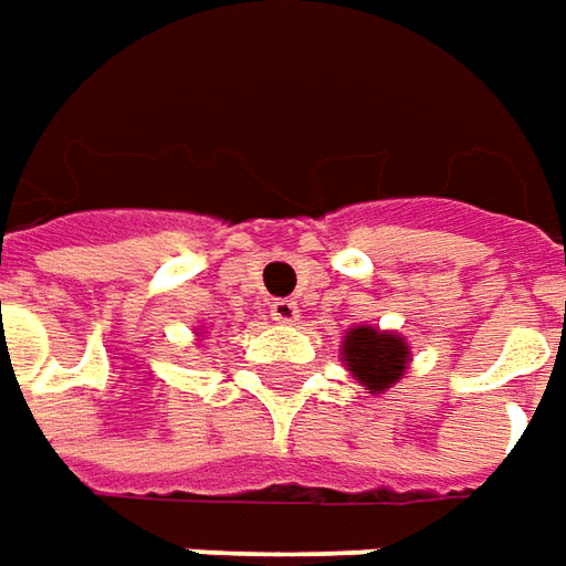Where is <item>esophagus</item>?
Segmentation results:
<instances>
[{
    "label": "esophagus",
    "mask_w": 566,
    "mask_h": 566,
    "mask_svg": "<svg viewBox=\"0 0 566 566\" xmlns=\"http://www.w3.org/2000/svg\"><path fill=\"white\" fill-rule=\"evenodd\" d=\"M271 317H274L276 323H295L298 321V305L292 302V298H276L274 305H271Z\"/></svg>",
    "instance_id": "1"
}]
</instances>
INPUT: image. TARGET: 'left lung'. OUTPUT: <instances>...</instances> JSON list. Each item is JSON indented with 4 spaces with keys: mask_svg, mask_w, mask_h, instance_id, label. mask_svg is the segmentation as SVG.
<instances>
[{
    "mask_svg": "<svg viewBox=\"0 0 566 566\" xmlns=\"http://www.w3.org/2000/svg\"><path fill=\"white\" fill-rule=\"evenodd\" d=\"M338 357L354 381L364 385L366 395H385L403 379V373L412 364L407 338L379 326H350L342 338Z\"/></svg>",
    "mask_w": 566,
    "mask_h": 566,
    "instance_id": "8db88e82",
    "label": "left lung"
}]
</instances>
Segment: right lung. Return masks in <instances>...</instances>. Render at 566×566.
I'll return each instance as SVG.
<instances>
[{"mask_svg":"<svg viewBox=\"0 0 566 566\" xmlns=\"http://www.w3.org/2000/svg\"><path fill=\"white\" fill-rule=\"evenodd\" d=\"M197 335H200V338H202V333H197Z\"/></svg>","mask_w":566,"mask_h":566,"instance_id":"right-lung-1","label":"right lung"}]
</instances>
